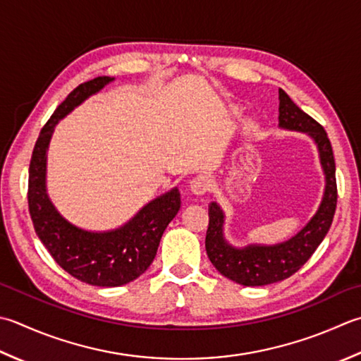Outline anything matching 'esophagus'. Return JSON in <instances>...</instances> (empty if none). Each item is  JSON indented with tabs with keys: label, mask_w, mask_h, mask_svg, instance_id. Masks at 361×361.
Wrapping results in <instances>:
<instances>
[{
	"label": "esophagus",
	"mask_w": 361,
	"mask_h": 361,
	"mask_svg": "<svg viewBox=\"0 0 361 361\" xmlns=\"http://www.w3.org/2000/svg\"><path fill=\"white\" fill-rule=\"evenodd\" d=\"M209 188H211V181L208 180V176H204V175L195 176V178L190 180V183H189L190 192L195 194V195L207 194L208 190H209Z\"/></svg>",
	"instance_id": "1"
}]
</instances>
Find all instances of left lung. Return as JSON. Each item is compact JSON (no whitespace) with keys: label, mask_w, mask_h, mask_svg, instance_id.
Listing matches in <instances>:
<instances>
[{"label":"left lung","mask_w":361,"mask_h":361,"mask_svg":"<svg viewBox=\"0 0 361 361\" xmlns=\"http://www.w3.org/2000/svg\"><path fill=\"white\" fill-rule=\"evenodd\" d=\"M279 125L281 128L308 133L319 148L321 164L326 173V192L314 217L289 241L277 245H249L245 249H235L225 243L222 209L216 202L209 204V224L204 239L208 258L222 275L244 286L275 283L298 272L326 238L336 209L335 158L326 130L303 112L283 89L279 90Z\"/></svg>","instance_id":"8db88e82"}]
</instances>
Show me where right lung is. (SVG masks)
I'll list each match as a JSON object with an SVG mask.
<instances>
[{"instance_id":"obj_1","label":"right lung","mask_w":361,"mask_h":361,"mask_svg":"<svg viewBox=\"0 0 361 361\" xmlns=\"http://www.w3.org/2000/svg\"><path fill=\"white\" fill-rule=\"evenodd\" d=\"M114 78L98 76L70 92L40 130L34 145L27 180V207L34 230L49 255L63 271L94 286H122L142 275L157 255L162 233L180 209V192L158 197L139 211L128 224L106 233H90L63 219L45 189L47 148L59 120Z\"/></svg>"}]
</instances>
